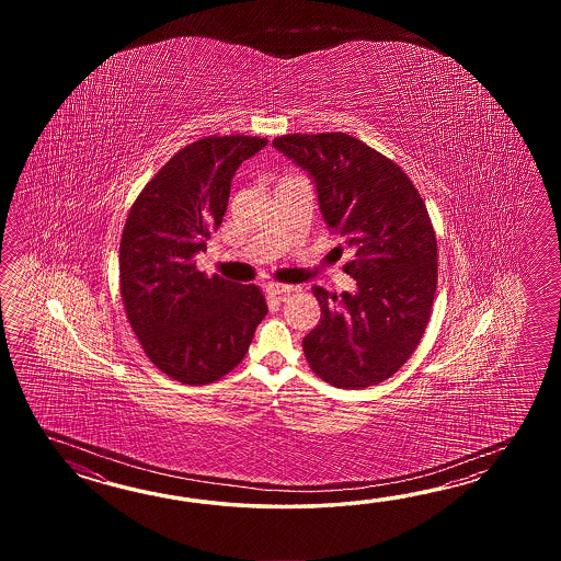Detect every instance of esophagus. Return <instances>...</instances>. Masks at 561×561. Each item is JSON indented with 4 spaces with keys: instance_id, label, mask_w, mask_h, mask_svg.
Here are the masks:
<instances>
[{
    "instance_id": "obj_1",
    "label": "esophagus",
    "mask_w": 561,
    "mask_h": 561,
    "mask_svg": "<svg viewBox=\"0 0 561 561\" xmlns=\"http://www.w3.org/2000/svg\"><path fill=\"white\" fill-rule=\"evenodd\" d=\"M266 288V295H271V297L283 298L293 290V286L288 285H278V283H271V285L264 286Z\"/></svg>"
}]
</instances>
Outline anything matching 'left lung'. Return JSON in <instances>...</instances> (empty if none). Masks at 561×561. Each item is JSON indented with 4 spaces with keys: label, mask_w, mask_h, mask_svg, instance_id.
Here are the masks:
<instances>
[{
    "label": "left lung",
    "mask_w": 561,
    "mask_h": 561,
    "mask_svg": "<svg viewBox=\"0 0 561 561\" xmlns=\"http://www.w3.org/2000/svg\"><path fill=\"white\" fill-rule=\"evenodd\" d=\"M275 148L314 180L327 227L345 239L355 293L312 286L321 321L302 341L322 381L365 389L415 353L437 290V240L415 184L391 158L345 131L286 134Z\"/></svg>",
    "instance_id": "obj_1"
}]
</instances>
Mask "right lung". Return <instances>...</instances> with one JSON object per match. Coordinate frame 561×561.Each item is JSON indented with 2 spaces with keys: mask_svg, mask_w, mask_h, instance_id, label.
<instances>
[{
  "mask_svg": "<svg viewBox=\"0 0 561 561\" xmlns=\"http://www.w3.org/2000/svg\"><path fill=\"white\" fill-rule=\"evenodd\" d=\"M261 136H206L184 146L131 204L119 240V295L146 357L170 379L208 385L247 355L266 298L196 268L227 213L237 168Z\"/></svg>",
  "mask_w": 561,
  "mask_h": 561,
  "instance_id": "1",
  "label": "right lung"
}]
</instances>
